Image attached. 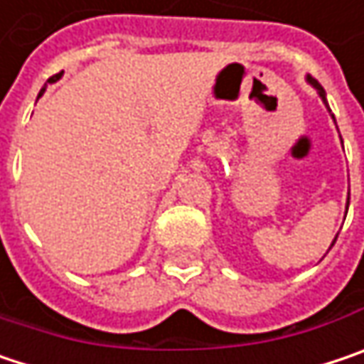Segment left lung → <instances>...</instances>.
I'll return each instance as SVG.
<instances>
[{
	"label": "left lung",
	"mask_w": 364,
	"mask_h": 364,
	"mask_svg": "<svg viewBox=\"0 0 364 364\" xmlns=\"http://www.w3.org/2000/svg\"><path fill=\"white\" fill-rule=\"evenodd\" d=\"M306 82H309V85H311V87H313V89L317 91V95H319V97H321V101L325 103L327 112H331V109H329V105H327V97H325L323 87H321V85H319V82H317V80H315L313 76H306ZM331 117H333V114H331ZM348 205H350V193H348V200H346V211H348ZM336 238H338V236H336ZM336 238H333V242H336ZM333 242H331V247H333Z\"/></svg>",
	"instance_id": "left-lung-1"
}]
</instances>
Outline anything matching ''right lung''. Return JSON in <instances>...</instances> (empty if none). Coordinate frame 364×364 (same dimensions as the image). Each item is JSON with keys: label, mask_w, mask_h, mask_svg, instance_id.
<instances>
[{"label": "right lung", "mask_w": 364, "mask_h": 364, "mask_svg": "<svg viewBox=\"0 0 364 364\" xmlns=\"http://www.w3.org/2000/svg\"><path fill=\"white\" fill-rule=\"evenodd\" d=\"M62 74H64V72H60V74H55V76H51V78H49V80H47V82H49V85H51V82H58V80H60V78H62ZM45 89H47V85H45V87H43V89H41L39 97H41V95H43V92H45Z\"/></svg>", "instance_id": "add662e5"}]
</instances>
